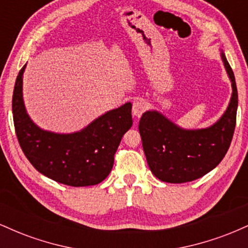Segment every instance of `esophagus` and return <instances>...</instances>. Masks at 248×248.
I'll use <instances>...</instances> for the list:
<instances>
[{"mask_svg": "<svg viewBox=\"0 0 248 248\" xmlns=\"http://www.w3.org/2000/svg\"><path fill=\"white\" fill-rule=\"evenodd\" d=\"M146 109H147V107H146V104H144V102L134 101L133 108H132V112H133L134 116H136V118H140Z\"/></svg>", "mask_w": 248, "mask_h": 248, "instance_id": "obj_1", "label": "esophagus"}]
</instances>
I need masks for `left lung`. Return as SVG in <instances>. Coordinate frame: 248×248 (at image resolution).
Masks as SVG:
<instances>
[{
  "instance_id": "8db88e82",
  "label": "left lung",
  "mask_w": 248,
  "mask_h": 248,
  "mask_svg": "<svg viewBox=\"0 0 248 248\" xmlns=\"http://www.w3.org/2000/svg\"><path fill=\"white\" fill-rule=\"evenodd\" d=\"M232 82L229 107L219 120L203 129H183L157 110L141 116L139 130L148 166L167 183H186L203 177L220 163L231 144L237 120L238 91L234 75L221 52Z\"/></svg>"
}]
</instances>
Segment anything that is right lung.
Wrapping results in <instances>:
<instances>
[{
    "instance_id": "1",
    "label": "right lung",
    "mask_w": 248,
    "mask_h": 248,
    "mask_svg": "<svg viewBox=\"0 0 248 248\" xmlns=\"http://www.w3.org/2000/svg\"><path fill=\"white\" fill-rule=\"evenodd\" d=\"M25 65L18 72L13 94L17 140L33 168L70 186H95L107 177L124 134L132 127V104L99 116L77 133L57 134L33 124L24 107L22 85Z\"/></svg>"
}]
</instances>
